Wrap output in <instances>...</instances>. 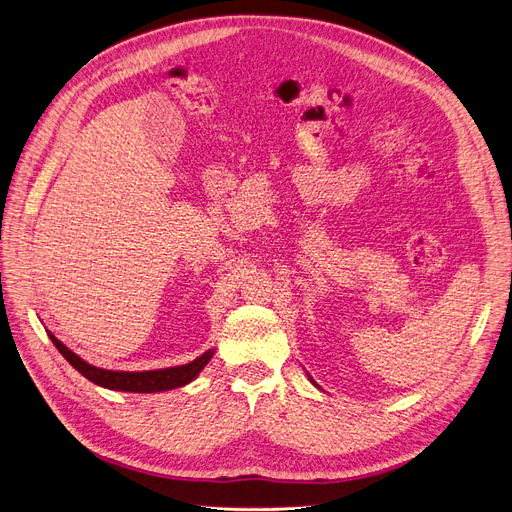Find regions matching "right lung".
I'll return each mask as SVG.
<instances>
[{
    "mask_svg": "<svg viewBox=\"0 0 512 512\" xmlns=\"http://www.w3.org/2000/svg\"><path fill=\"white\" fill-rule=\"evenodd\" d=\"M47 334H49L51 342L56 344L58 351L62 353V357L78 373H83L87 380H91L93 384H97L101 388H110V390H118V392L149 394V392H166V390L186 386L188 382H193L197 378L201 369L213 357V351H207L201 357H197L195 361L186 363V365H178V367L153 369V371H112V369H101V367H95V365L83 361L51 332H47Z\"/></svg>",
    "mask_w": 512,
    "mask_h": 512,
    "instance_id": "1",
    "label": "right lung"
}]
</instances>
